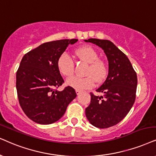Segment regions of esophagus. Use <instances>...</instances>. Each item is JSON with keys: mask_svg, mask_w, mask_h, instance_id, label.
Instances as JSON below:
<instances>
[{"mask_svg": "<svg viewBox=\"0 0 156 156\" xmlns=\"http://www.w3.org/2000/svg\"><path fill=\"white\" fill-rule=\"evenodd\" d=\"M76 92L77 95H79L80 93H81V91H80V90H76Z\"/></svg>", "mask_w": 156, "mask_h": 156, "instance_id": "esophagus-1", "label": "esophagus"}]
</instances>
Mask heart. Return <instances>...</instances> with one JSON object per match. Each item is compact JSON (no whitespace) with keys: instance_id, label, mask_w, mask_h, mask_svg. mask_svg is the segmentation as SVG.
<instances>
[{"instance_id":"obj_1","label":"heart","mask_w":156,"mask_h":156,"mask_svg":"<svg viewBox=\"0 0 156 156\" xmlns=\"http://www.w3.org/2000/svg\"><path fill=\"white\" fill-rule=\"evenodd\" d=\"M74 55L80 60L88 63L85 75L87 76H73L67 80V85L76 90H83L92 88L96 83L103 81L107 75V67L105 62L98 58L95 49L88 45L77 48ZM57 68L60 73L65 77H70L74 72V62L68 53H62L57 60Z\"/></svg>"}]
</instances>
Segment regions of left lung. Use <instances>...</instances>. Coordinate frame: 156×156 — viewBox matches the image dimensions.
<instances>
[{
    "mask_svg": "<svg viewBox=\"0 0 156 156\" xmlns=\"http://www.w3.org/2000/svg\"><path fill=\"white\" fill-rule=\"evenodd\" d=\"M102 48L109 62V73L103 84L96 90L103 96L90 94V103L86 109L90 123L98 128L116 125L125 118L135 103L137 74L125 54L106 39H88Z\"/></svg>",
    "mask_w": 156,
    "mask_h": 156,
    "instance_id": "obj_1",
    "label": "left lung"
}]
</instances>
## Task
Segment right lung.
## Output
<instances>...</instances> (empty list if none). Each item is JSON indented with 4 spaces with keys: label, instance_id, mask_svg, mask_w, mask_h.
I'll return each mask as SVG.
<instances>
[{
    "label": "right lung",
    "instance_id": "obj_1",
    "mask_svg": "<svg viewBox=\"0 0 156 156\" xmlns=\"http://www.w3.org/2000/svg\"><path fill=\"white\" fill-rule=\"evenodd\" d=\"M78 39H60L45 42L24 55L16 72L19 104L29 119L41 125L54 123L64 115L68 104L76 97V90L64 83L57 60L69 44Z\"/></svg>",
    "mask_w": 156,
    "mask_h": 156
}]
</instances>
